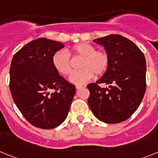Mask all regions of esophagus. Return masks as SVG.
I'll use <instances>...</instances> for the list:
<instances>
[{
    "label": "esophagus",
    "instance_id": "1",
    "mask_svg": "<svg viewBox=\"0 0 158 158\" xmlns=\"http://www.w3.org/2000/svg\"><path fill=\"white\" fill-rule=\"evenodd\" d=\"M85 85H76L77 89H82V88H85Z\"/></svg>",
    "mask_w": 158,
    "mask_h": 158
}]
</instances>
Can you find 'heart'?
Masks as SVG:
<instances>
[{"label": "heart", "mask_w": 158, "mask_h": 158, "mask_svg": "<svg viewBox=\"0 0 158 158\" xmlns=\"http://www.w3.org/2000/svg\"><path fill=\"white\" fill-rule=\"evenodd\" d=\"M69 53L73 57H82L79 67L81 68L71 75L69 81L76 85H81L90 80L94 74L100 76L107 71L109 65V54L105 51L96 50L89 43H80L72 46ZM54 69L63 76L72 72V61L69 55L64 51H58L52 57Z\"/></svg>", "instance_id": "b5f03b06"}]
</instances>
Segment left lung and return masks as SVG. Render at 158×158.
Returning <instances> with one entry per match:
<instances>
[{"mask_svg": "<svg viewBox=\"0 0 158 158\" xmlns=\"http://www.w3.org/2000/svg\"><path fill=\"white\" fill-rule=\"evenodd\" d=\"M93 42L104 46L110 62L103 77L87 85L89 106L102 122H123L138 109L146 93V58L133 42L119 35H109ZM101 83L110 84V88H100Z\"/></svg>", "mask_w": 158, "mask_h": 158, "instance_id": "obj_1", "label": "left lung"}]
</instances>
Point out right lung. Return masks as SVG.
<instances>
[{"label":"right lung","mask_w":158,"mask_h":158,"mask_svg":"<svg viewBox=\"0 0 158 158\" xmlns=\"http://www.w3.org/2000/svg\"><path fill=\"white\" fill-rule=\"evenodd\" d=\"M62 43L40 38L14 54L10 66V88L18 109L31 125L52 129L67 117L75 86L60 76L52 64Z\"/></svg>","instance_id":"1"}]
</instances>
